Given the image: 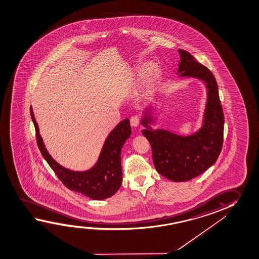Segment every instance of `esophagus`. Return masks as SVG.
<instances>
[{
  "instance_id": "obj_1",
  "label": "esophagus",
  "mask_w": 259,
  "mask_h": 259,
  "mask_svg": "<svg viewBox=\"0 0 259 259\" xmlns=\"http://www.w3.org/2000/svg\"><path fill=\"white\" fill-rule=\"evenodd\" d=\"M140 123V116L134 115L131 118V124L132 127H138Z\"/></svg>"
}]
</instances>
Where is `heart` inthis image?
Masks as SVG:
<instances>
[{"label":"heart","mask_w":259,"mask_h":259,"mask_svg":"<svg viewBox=\"0 0 259 259\" xmlns=\"http://www.w3.org/2000/svg\"><path fill=\"white\" fill-rule=\"evenodd\" d=\"M155 74V68L153 66H148L144 72V78L146 81H149Z\"/></svg>","instance_id":"1"}]
</instances>
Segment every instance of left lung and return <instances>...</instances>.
Returning a JSON list of instances; mask_svg holds the SVG:
<instances>
[{
  "label": "left lung",
  "mask_w": 259,
  "mask_h": 259,
  "mask_svg": "<svg viewBox=\"0 0 259 259\" xmlns=\"http://www.w3.org/2000/svg\"><path fill=\"white\" fill-rule=\"evenodd\" d=\"M181 60L177 74L201 79L206 82L208 101L203 125L193 135L183 137L164 130H152L151 116L145 112L141 123L143 134L152 148L156 171L174 182H185L205 172L216 162L222 151L224 114L213 74L184 50H178Z\"/></svg>",
  "instance_id": "8db88e82"
}]
</instances>
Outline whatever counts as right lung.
Returning <instances> with one entry per match:
<instances>
[{"label":"right lung","instance_id":"right-lung-1","mask_svg":"<svg viewBox=\"0 0 259 259\" xmlns=\"http://www.w3.org/2000/svg\"><path fill=\"white\" fill-rule=\"evenodd\" d=\"M30 115L36 131L37 147L45 160L66 188L82 193L93 200L111 197L119 189L122 183L120 152L125 141L132 134L128 119L120 121L111 131L104 142L98 161L93 168L85 172H74L63 167L48 153L39 135L31 106Z\"/></svg>","mask_w":259,"mask_h":259}]
</instances>
